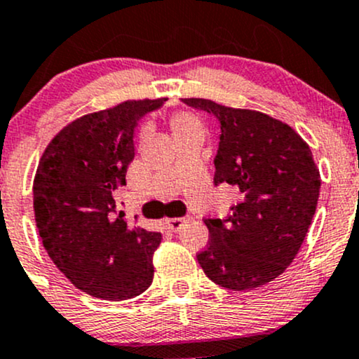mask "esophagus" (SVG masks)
Wrapping results in <instances>:
<instances>
[{
	"label": "esophagus",
	"mask_w": 359,
	"mask_h": 359,
	"mask_svg": "<svg viewBox=\"0 0 359 359\" xmlns=\"http://www.w3.org/2000/svg\"><path fill=\"white\" fill-rule=\"evenodd\" d=\"M188 221H190V217H171V219H165V226L171 231H180Z\"/></svg>",
	"instance_id": "esophagus-1"
}]
</instances>
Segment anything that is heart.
I'll return each mask as SVG.
<instances>
[{"label":"heart","instance_id":"1","mask_svg":"<svg viewBox=\"0 0 359 359\" xmlns=\"http://www.w3.org/2000/svg\"><path fill=\"white\" fill-rule=\"evenodd\" d=\"M169 126H171L172 135H175V138L178 140V143L187 138H194V136L204 140V135H205L204 123L201 121V117L188 112V110H180V112L172 114L171 119H169ZM147 135H149V129L143 128L142 133H140V138H147Z\"/></svg>","mask_w":359,"mask_h":359}]
</instances>
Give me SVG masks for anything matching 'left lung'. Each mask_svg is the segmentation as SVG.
I'll return each mask as SVG.
<instances>
[{
    "label": "left lung",
    "instance_id": "obj_1",
    "mask_svg": "<svg viewBox=\"0 0 359 359\" xmlns=\"http://www.w3.org/2000/svg\"><path fill=\"white\" fill-rule=\"evenodd\" d=\"M221 124L214 184L238 191L226 219H204L210 240L198 264L217 285L250 290L273 282L304 242L320 197V171L308 143L278 119L212 100L183 98Z\"/></svg>",
    "mask_w": 359,
    "mask_h": 359
}]
</instances>
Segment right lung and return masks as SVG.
<instances>
[{
	"label": "right lung",
	"mask_w": 359,
	"mask_h": 359,
	"mask_svg": "<svg viewBox=\"0 0 359 359\" xmlns=\"http://www.w3.org/2000/svg\"><path fill=\"white\" fill-rule=\"evenodd\" d=\"M165 98L126 100L86 114L48 143L34 176V217L48 256L74 287L126 301L154 278L158 231L128 226L114 191L135 158V128Z\"/></svg>",
	"instance_id": "1"
}]
</instances>
